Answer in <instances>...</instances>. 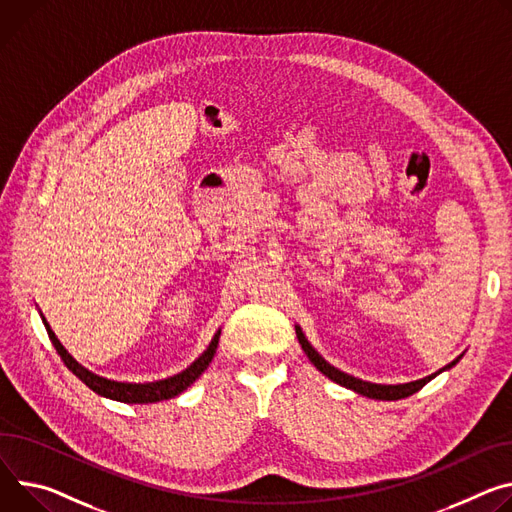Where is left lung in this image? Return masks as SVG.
<instances>
[{
    "mask_svg": "<svg viewBox=\"0 0 512 512\" xmlns=\"http://www.w3.org/2000/svg\"><path fill=\"white\" fill-rule=\"evenodd\" d=\"M296 335H298V341H300V345H302L304 353L308 355V359L316 365V369H320V371H322L324 376L331 378L333 382H337V384H341V386H345V388H349V390H355V392H357V394H361V396L376 398V400H400V398H408V396H412L414 392L421 390L423 386H427L435 376H439V374H441V371H445V369L453 367V365L461 359V355H459L455 361H451L449 365H445L443 369L435 371V374H431V376H427V378H423V380L408 382V384H398V386H384V384L363 382V380H359V378H353V376L345 374V371H341V369L333 367L331 363L324 361V359H322V357L312 349V345L306 341V337H304V333L300 331V327H296Z\"/></svg>",
    "mask_w": 512,
    "mask_h": 512,
    "instance_id": "obj_1",
    "label": "left lung"
}]
</instances>
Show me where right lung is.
Wrapping results in <instances>:
<instances>
[{
  "mask_svg": "<svg viewBox=\"0 0 512 512\" xmlns=\"http://www.w3.org/2000/svg\"><path fill=\"white\" fill-rule=\"evenodd\" d=\"M44 320V318H42ZM44 327H46V333H49V339L53 341L57 353L61 355V359L65 361V365L73 371V374L87 386L94 390L96 394L100 396H106V398H112V400H118V402H128V404H149V402H159V400H169L177 394H181L185 388L192 386L202 374L204 369L210 365L214 353H216V347H218V339H220V331L214 335L212 343L208 345V349L188 367L183 369L181 374L173 376V378H167V380H161V382H149V384H126V382H114V380H108V378H100L96 374H91V371H87L83 365H79L67 351L65 347L59 343V339L55 337V333L51 331L49 322L44 320Z\"/></svg>",
  "mask_w": 512,
  "mask_h": 512,
  "instance_id": "1",
  "label": "right lung"
}]
</instances>
